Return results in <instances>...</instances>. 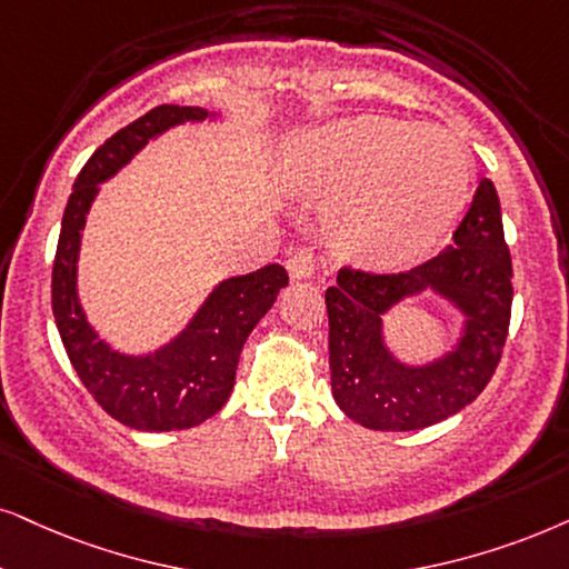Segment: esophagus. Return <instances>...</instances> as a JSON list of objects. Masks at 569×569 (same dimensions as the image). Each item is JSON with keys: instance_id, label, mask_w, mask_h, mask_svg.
<instances>
[{"instance_id": "34e87169", "label": "esophagus", "mask_w": 569, "mask_h": 569, "mask_svg": "<svg viewBox=\"0 0 569 569\" xmlns=\"http://www.w3.org/2000/svg\"><path fill=\"white\" fill-rule=\"evenodd\" d=\"M286 270H289V276L297 280L312 278L315 270H318V254H315L312 249H297L289 260H286Z\"/></svg>"}]
</instances>
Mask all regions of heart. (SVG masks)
<instances>
[{
  "label": "heart",
  "instance_id": "1",
  "mask_svg": "<svg viewBox=\"0 0 569 569\" xmlns=\"http://www.w3.org/2000/svg\"><path fill=\"white\" fill-rule=\"evenodd\" d=\"M286 178L297 193L336 201L330 236L343 254L399 264L455 226L472 162L446 128L351 118L301 136L286 154Z\"/></svg>",
  "mask_w": 569,
  "mask_h": 569
}]
</instances>
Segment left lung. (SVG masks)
<instances>
[{
    "label": "left lung",
    "instance_id": "8db88e82",
    "mask_svg": "<svg viewBox=\"0 0 569 569\" xmlns=\"http://www.w3.org/2000/svg\"><path fill=\"white\" fill-rule=\"evenodd\" d=\"M438 290L468 315L455 356L430 369L393 363L379 338V315L399 298ZM330 386L338 407L372 430H417L457 415L499 368L512 318V257L493 183L483 178L451 247L397 272L343 264L326 291Z\"/></svg>",
    "mask_w": 569,
    "mask_h": 569
}]
</instances>
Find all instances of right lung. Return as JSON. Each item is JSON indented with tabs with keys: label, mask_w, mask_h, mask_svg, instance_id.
I'll return each mask as SVG.
<instances>
[{
	"label": "right lung",
	"mask_w": 569,
	"mask_h": 569,
	"mask_svg": "<svg viewBox=\"0 0 569 569\" xmlns=\"http://www.w3.org/2000/svg\"><path fill=\"white\" fill-rule=\"evenodd\" d=\"M201 107L160 104L120 128L78 172L62 214L52 268V312L78 378L107 415L136 430H183L210 420L233 391L243 341L289 286L280 264H264L249 276L220 283L183 336L154 357H123L110 351L86 322L76 297V260L99 183L114 176L149 139L170 126L204 120Z\"/></svg>",
	"instance_id": "add662e5"
}]
</instances>
